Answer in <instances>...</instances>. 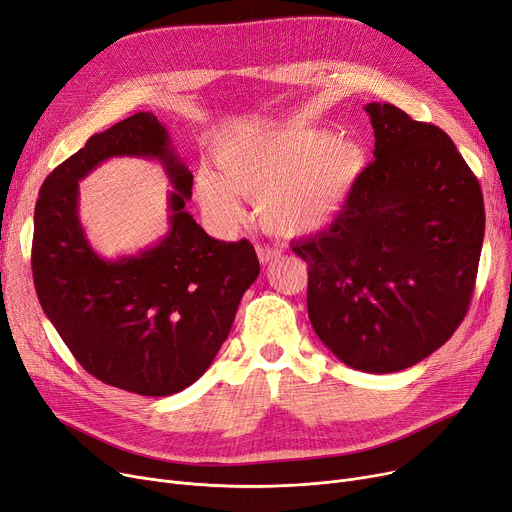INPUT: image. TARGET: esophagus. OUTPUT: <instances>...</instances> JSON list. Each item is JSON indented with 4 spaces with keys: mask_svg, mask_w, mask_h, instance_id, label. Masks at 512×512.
I'll list each match as a JSON object with an SVG mask.
<instances>
[{
    "mask_svg": "<svg viewBox=\"0 0 512 512\" xmlns=\"http://www.w3.org/2000/svg\"><path fill=\"white\" fill-rule=\"evenodd\" d=\"M280 249L276 247H270V244H259L257 247V257L261 263H274L280 259Z\"/></svg>",
    "mask_w": 512,
    "mask_h": 512,
    "instance_id": "esophagus-1",
    "label": "esophagus"
}]
</instances>
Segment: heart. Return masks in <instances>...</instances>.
Masks as SVG:
<instances>
[{
	"mask_svg": "<svg viewBox=\"0 0 512 512\" xmlns=\"http://www.w3.org/2000/svg\"><path fill=\"white\" fill-rule=\"evenodd\" d=\"M219 175L203 169L194 192L203 211L224 228L238 226V196L255 203L261 226L280 236L328 228L347 209L366 169V150L349 133L261 129L217 152Z\"/></svg>",
	"mask_w": 512,
	"mask_h": 512,
	"instance_id": "b5f03b06",
	"label": "heart"
}]
</instances>
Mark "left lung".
<instances>
[{"mask_svg": "<svg viewBox=\"0 0 512 512\" xmlns=\"http://www.w3.org/2000/svg\"><path fill=\"white\" fill-rule=\"evenodd\" d=\"M374 161L343 215L293 242L309 265L320 341L362 372L389 374L446 343L469 309L485 232L477 177L446 131L366 104Z\"/></svg>", "mask_w": 512, "mask_h": 512, "instance_id": "8db88e82", "label": "left lung"}]
</instances>
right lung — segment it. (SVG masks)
I'll use <instances>...</instances> for the list:
<instances>
[{
    "label": "right lung",
    "mask_w": 512,
    "mask_h": 512,
    "mask_svg": "<svg viewBox=\"0 0 512 512\" xmlns=\"http://www.w3.org/2000/svg\"><path fill=\"white\" fill-rule=\"evenodd\" d=\"M115 156L164 165L174 186L170 232L136 256L104 260L78 221V182ZM190 196L192 173L152 113L94 133L39 190L31 251L39 303L75 360L106 385L152 397L190 387L259 276L253 244L211 238L184 209Z\"/></svg>",
    "instance_id": "right-lung-1"
}]
</instances>
